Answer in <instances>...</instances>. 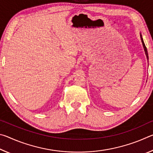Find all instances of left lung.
Listing matches in <instances>:
<instances>
[{
  "instance_id": "left-lung-1",
  "label": "left lung",
  "mask_w": 153,
  "mask_h": 153,
  "mask_svg": "<svg viewBox=\"0 0 153 153\" xmlns=\"http://www.w3.org/2000/svg\"><path fill=\"white\" fill-rule=\"evenodd\" d=\"M140 38H141V41H142V46H143V48H144V51L145 52V55L146 56V59H147V61L149 62V55H148V51H147V48L146 47V46H145V44L144 42V40H143V38H142V36L141 33H140Z\"/></svg>"
}]
</instances>
